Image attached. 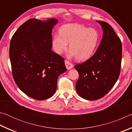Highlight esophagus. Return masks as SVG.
I'll return each instance as SVG.
<instances>
[{"mask_svg": "<svg viewBox=\"0 0 132 132\" xmlns=\"http://www.w3.org/2000/svg\"><path fill=\"white\" fill-rule=\"evenodd\" d=\"M64 63H65V65L67 69H68V70L73 68V65L72 64V63H71L69 61H67V60H65V61H64Z\"/></svg>", "mask_w": 132, "mask_h": 132, "instance_id": "obj_1", "label": "esophagus"}]
</instances>
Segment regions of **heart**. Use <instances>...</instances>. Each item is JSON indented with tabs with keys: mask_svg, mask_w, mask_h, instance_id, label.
<instances>
[{
	"mask_svg": "<svg viewBox=\"0 0 132 132\" xmlns=\"http://www.w3.org/2000/svg\"><path fill=\"white\" fill-rule=\"evenodd\" d=\"M99 41V35L93 28H87L77 23L62 26L59 34H55L52 38L55 52L61 54L69 43V57H75L78 61H85L93 55Z\"/></svg>",
	"mask_w": 132,
	"mask_h": 132,
	"instance_id": "obj_1",
	"label": "heart"
}]
</instances>
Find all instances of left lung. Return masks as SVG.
<instances>
[{
  "label": "left lung",
  "instance_id": "8db88e82",
  "mask_svg": "<svg viewBox=\"0 0 132 132\" xmlns=\"http://www.w3.org/2000/svg\"><path fill=\"white\" fill-rule=\"evenodd\" d=\"M103 36L95 53L84 63L76 64L79 78L76 89L80 97L96 100L104 97L114 86L119 76L122 45L119 37L108 23L97 21Z\"/></svg>",
  "mask_w": 132,
  "mask_h": 132
}]
</instances>
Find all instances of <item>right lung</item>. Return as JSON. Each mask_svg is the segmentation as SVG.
I'll return each instance as SVG.
<instances>
[{"mask_svg":"<svg viewBox=\"0 0 132 132\" xmlns=\"http://www.w3.org/2000/svg\"><path fill=\"white\" fill-rule=\"evenodd\" d=\"M57 20L31 19L13 34L9 56L14 81L23 93L37 100L54 94L59 76L65 72L64 58L51 50V32Z\"/></svg>","mask_w":132,"mask_h":132,"instance_id":"add662e5","label":"right lung"}]
</instances>
